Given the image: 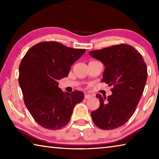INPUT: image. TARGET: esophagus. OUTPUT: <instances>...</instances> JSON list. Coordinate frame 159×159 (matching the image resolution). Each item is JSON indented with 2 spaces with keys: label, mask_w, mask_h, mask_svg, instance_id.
<instances>
[{
  "label": "esophagus",
  "mask_w": 159,
  "mask_h": 159,
  "mask_svg": "<svg viewBox=\"0 0 159 159\" xmlns=\"http://www.w3.org/2000/svg\"><path fill=\"white\" fill-rule=\"evenodd\" d=\"M92 98H93V96L91 95H89V94H85V99H90Z\"/></svg>",
  "instance_id": "obj_1"
}]
</instances>
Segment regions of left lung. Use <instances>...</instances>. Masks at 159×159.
<instances>
[{
	"mask_svg": "<svg viewBox=\"0 0 159 159\" xmlns=\"http://www.w3.org/2000/svg\"><path fill=\"white\" fill-rule=\"evenodd\" d=\"M89 55L104 64L102 80L113 86L111 95L107 98L97 94L99 107L91 112V117L102 130L119 128L133 116L143 93L147 79L146 63L141 54L128 44L93 50Z\"/></svg>",
	"mask_w": 159,
	"mask_h": 159,
	"instance_id": "obj_1",
	"label": "left lung"
}]
</instances>
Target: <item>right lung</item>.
<instances>
[{"instance_id":"1","label":"right lung","mask_w":159,"mask_h":159,"mask_svg":"<svg viewBox=\"0 0 159 159\" xmlns=\"http://www.w3.org/2000/svg\"><path fill=\"white\" fill-rule=\"evenodd\" d=\"M85 49H74L57 42L39 43L29 49L19 68L24 102L43 128L59 130L68 124L76 104L83 100L79 90L64 93L58 80L68 76Z\"/></svg>"}]
</instances>
